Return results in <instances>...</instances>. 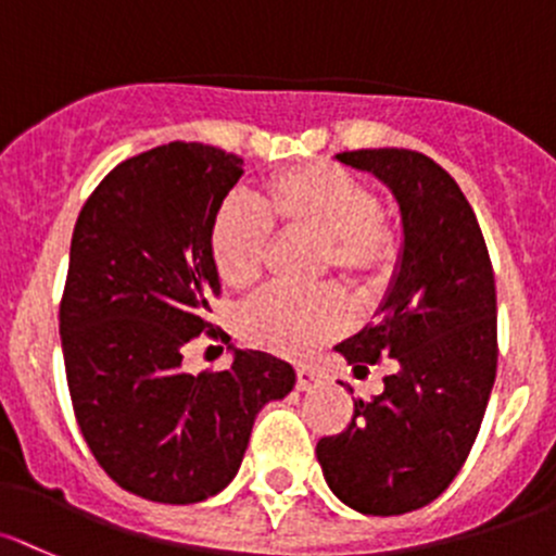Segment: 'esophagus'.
I'll return each mask as SVG.
<instances>
[{"label":"esophagus","instance_id":"34e87169","mask_svg":"<svg viewBox=\"0 0 556 556\" xmlns=\"http://www.w3.org/2000/svg\"><path fill=\"white\" fill-rule=\"evenodd\" d=\"M319 383H323V376L317 370H312V367H298V391H312Z\"/></svg>","mask_w":556,"mask_h":556}]
</instances>
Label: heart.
I'll return each instance as SVG.
<instances>
[{"label": "heart", "mask_w": 556, "mask_h": 556, "mask_svg": "<svg viewBox=\"0 0 556 556\" xmlns=\"http://www.w3.org/2000/svg\"><path fill=\"white\" fill-rule=\"evenodd\" d=\"M370 186L341 167L301 165L274 175L258 207L226 200L210 226V255L220 282L250 288L261 277L271 229L306 231L327 244V261L356 282H376L396 261V237L381 220ZM352 323L343 295L268 288L239 314L244 341L282 356H308Z\"/></svg>", "instance_id": "heart-1"}]
</instances>
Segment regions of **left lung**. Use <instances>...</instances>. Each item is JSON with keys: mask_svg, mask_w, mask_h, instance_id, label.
Segmentation results:
<instances>
[{"mask_svg": "<svg viewBox=\"0 0 556 556\" xmlns=\"http://www.w3.org/2000/svg\"><path fill=\"white\" fill-rule=\"evenodd\" d=\"M336 160L381 180L402 226L376 323L336 352L356 378L381 356L396 370L376 400L354 402L349 429L317 442V460L343 504L394 517L445 493L475 445L498 365L495 279L475 213L437 162L407 149Z\"/></svg>", "mask_w": 556, "mask_h": 556, "instance_id": "8db88e82", "label": "left lung"}]
</instances>
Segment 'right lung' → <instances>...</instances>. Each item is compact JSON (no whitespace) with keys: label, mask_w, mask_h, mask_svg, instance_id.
<instances>
[{"label":"right lung","mask_w":556,"mask_h":556,"mask_svg":"<svg viewBox=\"0 0 556 556\" xmlns=\"http://www.w3.org/2000/svg\"><path fill=\"white\" fill-rule=\"evenodd\" d=\"M242 165L213 146H156L116 165L74 226L61 301L74 413L103 471L156 504L218 495L261 407L295 386L290 362L253 349L229 346L224 372L184 370L220 293L210 226Z\"/></svg>","instance_id":"1"}]
</instances>
